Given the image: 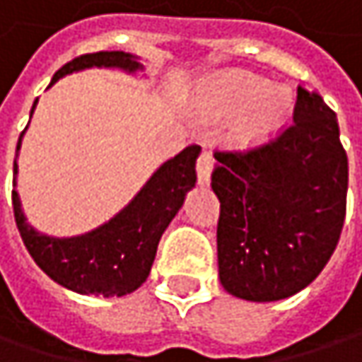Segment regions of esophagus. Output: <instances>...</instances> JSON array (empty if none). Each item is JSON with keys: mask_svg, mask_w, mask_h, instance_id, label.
<instances>
[{"mask_svg": "<svg viewBox=\"0 0 362 362\" xmlns=\"http://www.w3.org/2000/svg\"><path fill=\"white\" fill-rule=\"evenodd\" d=\"M211 172H214V155L211 151L203 148L197 161V176H199V184H209L211 180Z\"/></svg>", "mask_w": 362, "mask_h": 362, "instance_id": "34e87169", "label": "esophagus"}]
</instances>
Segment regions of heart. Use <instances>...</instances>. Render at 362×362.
I'll list each match as a JSON object with an SVG mask.
<instances>
[{"label": "heart", "mask_w": 362, "mask_h": 362, "mask_svg": "<svg viewBox=\"0 0 362 362\" xmlns=\"http://www.w3.org/2000/svg\"><path fill=\"white\" fill-rule=\"evenodd\" d=\"M199 105L215 119L236 114L230 139L240 147H259L278 134L292 112L288 88L267 84L263 78L230 70L207 78L199 88Z\"/></svg>", "instance_id": "heart-1"}]
</instances>
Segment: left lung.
<instances>
[{
	"instance_id": "1",
	"label": "left lung",
	"mask_w": 362,
	"mask_h": 362,
	"mask_svg": "<svg viewBox=\"0 0 362 362\" xmlns=\"http://www.w3.org/2000/svg\"><path fill=\"white\" fill-rule=\"evenodd\" d=\"M292 124L250 151H215L221 286L245 300L288 298L321 274L344 226L348 157L336 114L296 88Z\"/></svg>"
}]
</instances>
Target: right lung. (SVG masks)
Instances as JSON below:
<instances>
[{
	"mask_svg": "<svg viewBox=\"0 0 362 362\" xmlns=\"http://www.w3.org/2000/svg\"><path fill=\"white\" fill-rule=\"evenodd\" d=\"M93 66L119 68L126 72L143 70V66L130 53L97 51L74 57L62 66L53 74L51 84L66 74ZM35 105L37 101L33 103V112ZM22 134L18 139L16 153L22 143ZM199 153V145H190L174 159L165 161L119 214L83 236L53 238L39 234L33 226H28L20 207L18 192L12 190L14 217L24 247L53 281L72 292L97 296H124L134 292L148 278L161 234L180 211L186 192L197 182L194 163ZM16 174L18 165L14 161V176Z\"/></svg>",
	"mask_w": 362,
	"mask_h": 362,
	"instance_id": "1",
	"label": "right lung"
}]
</instances>
